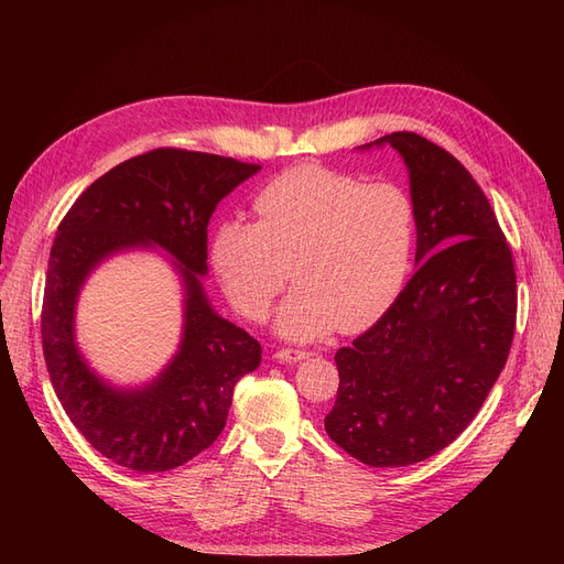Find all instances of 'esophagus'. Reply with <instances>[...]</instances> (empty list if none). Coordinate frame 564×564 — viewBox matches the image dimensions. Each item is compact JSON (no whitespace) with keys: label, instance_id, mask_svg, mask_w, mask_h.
I'll list each match as a JSON object with an SVG mask.
<instances>
[{"label":"esophagus","instance_id":"1","mask_svg":"<svg viewBox=\"0 0 564 564\" xmlns=\"http://www.w3.org/2000/svg\"><path fill=\"white\" fill-rule=\"evenodd\" d=\"M275 357L280 362H301L305 357H311L308 350H301V348H280L275 352Z\"/></svg>","mask_w":564,"mask_h":564}]
</instances>
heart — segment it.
I'll list each match as a JSON object with an SVG mask.
<instances>
[{
    "label": "heart",
    "mask_w": 564,
    "mask_h": 564,
    "mask_svg": "<svg viewBox=\"0 0 564 564\" xmlns=\"http://www.w3.org/2000/svg\"><path fill=\"white\" fill-rule=\"evenodd\" d=\"M253 209L259 220L232 218L216 230L214 263L251 319L268 313L292 263L299 284L278 315L289 338L367 327L412 270L419 209L398 183L296 164L261 187Z\"/></svg>",
    "instance_id": "1"
}]
</instances>
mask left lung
Returning <instances> with one entry per match:
<instances>
[{
	"instance_id": "obj_1",
	"label": "left lung",
	"mask_w": 564,
	"mask_h": 564,
	"mask_svg": "<svg viewBox=\"0 0 564 564\" xmlns=\"http://www.w3.org/2000/svg\"><path fill=\"white\" fill-rule=\"evenodd\" d=\"M377 143L409 169L419 270L381 319L336 352L338 392L324 429L362 464L398 468L452 445L480 412L513 344L518 284L497 214L468 169L412 131Z\"/></svg>"
}]
</instances>
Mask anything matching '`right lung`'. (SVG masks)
Returning <instances> with one entry per match:
<instances>
[{"label": "right lung", "mask_w": 564, "mask_h": 564, "mask_svg": "<svg viewBox=\"0 0 564 564\" xmlns=\"http://www.w3.org/2000/svg\"><path fill=\"white\" fill-rule=\"evenodd\" d=\"M209 152L158 148L110 169L61 220L48 256L42 348L56 395L75 429L117 466L139 473L178 468L207 449L228 419L232 390L261 365V344L212 311L207 228L218 202L259 172ZM158 243L186 282L182 350L158 382L117 391L83 365L74 346V303L88 272L110 252Z\"/></svg>", "instance_id": "1"}]
</instances>
